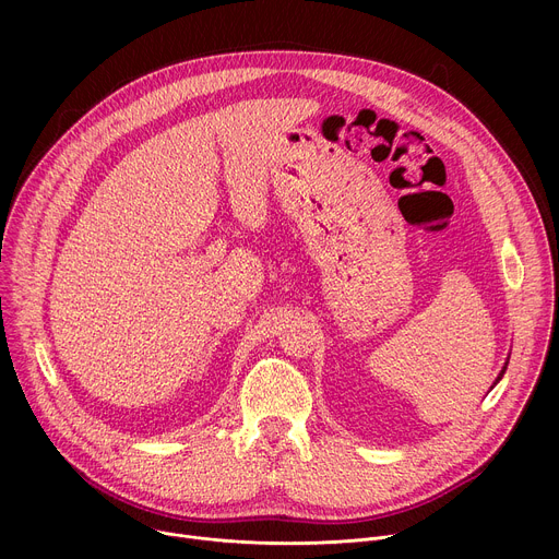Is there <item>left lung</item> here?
Returning <instances> with one entry per match:
<instances>
[{"label": "left lung", "mask_w": 559, "mask_h": 559, "mask_svg": "<svg viewBox=\"0 0 559 559\" xmlns=\"http://www.w3.org/2000/svg\"><path fill=\"white\" fill-rule=\"evenodd\" d=\"M502 373H504V371H502ZM502 373H500V376H498V380H500V378H502Z\"/></svg>", "instance_id": "8db88e82"}]
</instances>
